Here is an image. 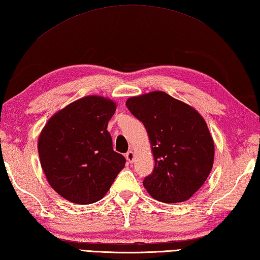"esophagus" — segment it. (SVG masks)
Masks as SVG:
<instances>
[{
	"label": "esophagus",
	"instance_id": "obj_1",
	"mask_svg": "<svg viewBox=\"0 0 260 260\" xmlns=\"http://www.w3.org/2000/svg\"><path fill=\"white\" fill-rule=\"evenodd\" d=\"M125 157H126V159H127V161L128 162H132L134 160V152L133 151H128V152H127L126 154H125Z\"/></svg>",
	"mask_w": 260,
	"mask_h": 260
}]
</instances>
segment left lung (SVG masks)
<instances>
[{
  "mask_svg": "<svg viewBox=\"0 0 260 260\" xmlns=\"http://www.w3.org/2000/svg\"><path fill=\"white\" fill-rule=\"evenodd\" d=\"M126 107L143 122L152 145L154 168L143 181L146 191L166 204L190 199L214 164V141L204 118L160 91L129 98Z\"/></svg>",
  "mask_w": 260,
  "mask_h": 260,
  "instance_id": "1",
  "label": "left lung"
}]
</instances>
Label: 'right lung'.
Returning <instances> with one entry per match:
<instances>
[{"label":"right lung","mask_w":260,"mask_h":260,"mask_svg":"<svg viewBox=\"0 0 260 260\" xmlns=\"http://www.w3.org/2000/svg\"><path fill=\"white\" fill-rule=\"evenodd\" d=\"M116 103L85 96L50 118L39 140V154L50 185L66 200L89 205L101 200L126 159L112 148L107 131Z\"/></svg>","instance_id":"add662e5"}]
</instances>
